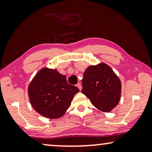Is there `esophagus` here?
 I'll return each mask as SVG.
<instances>
[{
	"instance_id": "1",
	"label": "esophagus",
	"mask_w": 152,
	"mask_h": 152,
	"mask_svg": "<svg viewBox=\"0 0 152 152\" xmlns=\"http://www.w3.org/2000/svg\"><path fill=\"white\" fill-rule=\"evenodd\" d=\"M76 86H77V87H78L79 89H80V91H81V89H82V85H81V84H80V83H78V84H77Z\"/></svg>"
}]
</instances>
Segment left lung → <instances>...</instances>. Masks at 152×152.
<instances>
[{
	"instance_id": "1",
	"label": "left lung",
	"mask_w": 152,
	"mask_h": 152,
	"mask_svg": "<svg viewBox=\"0 0 152 152\" xmlns=\"http://www.w3.org/2000/svg\"><path fill=\"white\" fill-rule=\"evenodd\" d=\"M82 83V93L98 110L109 112L118 103L121 82L107 65L102 63L88 67L84 72Z\"/></svg>"
}]
</instances>
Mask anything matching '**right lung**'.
<instances>
[{
  "instance_id": "add662e5",
  "label": "right lung",
  "mask_w": 152,
  "mask_h": 152,
  "mask_svg": "<svg viewBox=\"0 0 152 152\" xmlns=\"http://www.w3.org/2000/svg\"><path fill=\"white\" fill-rule=\"evenodd\" d=\"M78 92V87L67 83L66 76L57 69L49 68L38 72L28 87L29 99L34 109L51 119L65 114Z\"/></svg>"
}]
</instances>
